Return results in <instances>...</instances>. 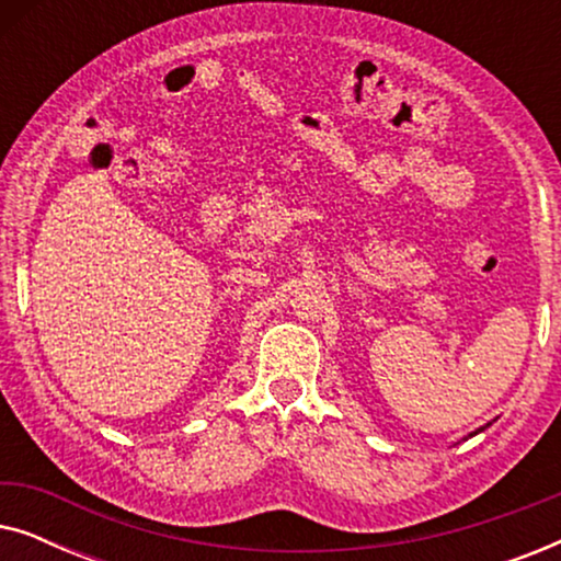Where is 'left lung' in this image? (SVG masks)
I'll return each mask as SVG.
<instances>
[{
	"instance_id": "obj_1",
	"label": "left lung",
	"mask_w": 561,
	"mask_h": 561,
	"mask_svg": "<svg viewBox=\"0 0 561 561\" xmlns=\"http://www.w3.org/2000/svg\"><path fill=\"white\" fill-rule=\"evenodd\" d=\"M488 426H490V424H485V426H480V428H478V432H472L470 436H474V434H480V432H485V428H488Z\"/></svg>"
}]
</instances>
